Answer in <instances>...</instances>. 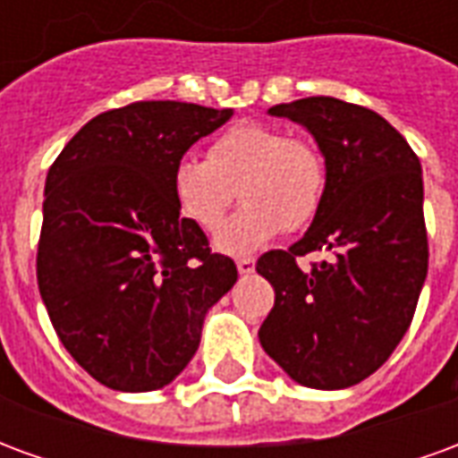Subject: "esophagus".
<instances>
[{
    "mask_svg": "<svg viewBox=\"0 0 458 458\" xmlns=\"http://www.w3.org/2000/svg\"><path fill=\"white\" fill-rule=\"evenodd\" d=\"M235 265H238L240 275H250V272H255V259L252 258H238L235 259Z\"/></svg>",
    "mask_w": 458,
    "mask_h": 458,
    "instance_id": "obj_1",
    "label": "esophagus"
}]
</instances>
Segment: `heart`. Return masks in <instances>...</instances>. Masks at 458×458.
<instances>
[{
	"instance_id": "1",
	"label": "heart",
	"mask_w": 458,
	"mask_h": 458,
	"mask_svg": "<svg viewBox=\"0 0 458 458\" xmlns=\"http://www.w3.org/2000/svg\"><path fill=\"white\" fill-rule=\"evenodd\" d=\"M327 186V159L317 144L265 122H240L220 131L208 159L186 157L171 176L181 213L206 233L223 225L238 193L245 199L218 235V248L233 255H248L279 230L311 225Z\"/></svg>"
}]
</instances>
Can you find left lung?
<instances>
[{
    "label": "left lung",
    "mask_w": 458,
    "mask_h": 458,
    "mask_svg": "<svg viewBox=\"0 0 458 458\" xmlns=\"http://www.w3.org/2000/svg\"><path fill=\"white\" fill-rule=\"evenodd\" d=\"M269 114L314 134L328 186L304 238L258 259L275 287L259 344L299 385L351 387L390 358L412 324L429 265L422 166L403 134L360 105L318 95ZM318 249L332 258L298 267Z\"/></svg>",
    "instance_id": "left-lung-1"
}]
</instances>
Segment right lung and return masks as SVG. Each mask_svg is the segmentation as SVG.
Returning a JSON list of instances; mask_svg holds the SVG:
<instances>
[{"label": "right lung", "mask_w": 458, "mask_h": 458, "mask_svg": "<svg viewBox=\"0 0 458 458\" xmlns=\"http://www.w3.org/2000/svg\"><path fill=\"white\" fill-rule=\"evenodd\" d=\"M176 100L98 114L46 176L36 277L75 363L122 393L169 385L200 344L203 318L238 267L181 218L171 176L200 137L230 120Z\"/></svg>", "instance_id": "right-lung-1"}]
</instances>
